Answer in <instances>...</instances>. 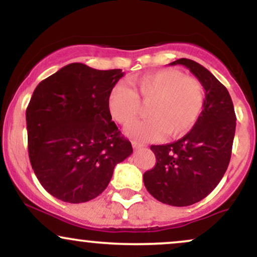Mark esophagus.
Masks as SVG:
<instances>
[{
	"label": "esophagus",
	"instance_id": "obj_1",
	"mask_svg": "<svg viewBox=\"0 0 257 257\" xmlns=\"http://www.w3.org/2000/svg\"><path fill=\"white\" fill-rule=\"evenodd\" d=\"M133 147H134L135 150H139V149H144L145 145H143V144H139L137 141H133Z\"/></svg>",
	"mask_w": 257,
	"mask_h": 257
}]
</instances>
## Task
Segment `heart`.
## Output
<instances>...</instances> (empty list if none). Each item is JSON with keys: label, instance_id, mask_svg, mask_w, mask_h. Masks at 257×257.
I'll return each instance as SVG.
<instances>
[{"label": "heart", "instance_id": "heart-1", "mask_svg": "<svg viewBox=\"0 0 257 257\" xmlns=\"http://www.w3.org/2000/svg\"><path fill=\"white\" fill-rule=\"evenodd\" d=\"M133 90L117 84L108 95L112 118L123 126L131 125L140 113L141 104L149 105V118L135 123L128 135L138 141L185 135L198 120L204 106V88L197 78L175 69L159 70L133 78Z\"/></svg>", "mask_w": 257, "mask_h": 257}]
</instances>
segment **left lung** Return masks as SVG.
<instances>
[{"instance_id": "obj_1", "label": "left lung", "mask_w": 257, "mask_h": 257, "mask_svg": "<svg viewBox=\"0 0 257 257\" xmlns=\"http://www.w3.org/2000/svg\"><path fill=\"white\" fill-rule=\"evenodd\" d=\"M205 90L203 111L184 138L166 145H152L156 166L144 174L151 196L173 206H187L205 198L225 175L235 133V113L226 87L204 66L181 58Z\"/></svg>"}]
</instances>
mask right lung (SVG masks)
<instances>
[{
	"label": "right lung",
	"mask_w": 257,
	"mask_h": 257,
	"mask_svg": "<svg viewBox=\"0 0 257 257\" xmlns=\"http://www.w3.org/2000/svg\"><path fill=\"white\" fill-rule=\"evenodd\" d=\"M124 72L81 63L38 83L26 108L29 157L44 190L66 203L94 199L116 164L133 153L112 120L107 100Z\"/></svg>",
	"instance_id": "right-lung-1"
}]
</instances>
